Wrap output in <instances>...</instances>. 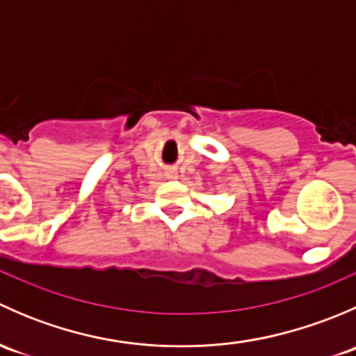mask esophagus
<instances>
[{
    "label": "esophagus",
    "instance_id": "34e87169",
    "mask_svg": "<svg viewBox=\"0 0 356 356\" xmlns=\"http://www.w3.org/2000/svg\"><path fill=\"white\" fill-rule=\"evenodd\" d=\"M175 174H177V172H168V177L175 179V177H177V175H175Z\"/></svg>",
    "mask_w": 356,
    "mask_h": 356
}]
</instances>
